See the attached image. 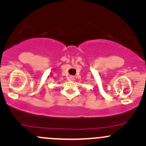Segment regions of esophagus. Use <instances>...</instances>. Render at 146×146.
I'll list each match as a JSON object with an SVG mask.
<instances>
[{
	"mask_svg": "<svg viewBox=\"0 0 146 146\" xmlns=\"http://www.w3.org/2000/svg\"><path fill=\"white\" fill-rule=\"evenodd\" d=\"M69 80H74V78H73V76H71V77H70V78H69Z\"/></svg>",
	"mask_w": 146,
	"mask_h": 146,
	"instance_id": "esophagus-1",
	"label": "esophagus"
}]
</instances>
